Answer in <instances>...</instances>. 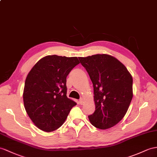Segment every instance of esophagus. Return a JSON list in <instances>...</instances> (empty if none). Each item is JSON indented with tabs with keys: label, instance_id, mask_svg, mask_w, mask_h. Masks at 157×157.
Masks as SVG:
<instances>
[{
	"label": "esophagus",
	"instance_id": "obj_1",
	"mask_svg": "<svg viewBox=\"0 0 157 157\" xmlns=\"http://www.w3.org/2000/svg\"><path fill=\"white\" fill-rule=\"evenodd\" d=\"M84 101H85V100H84V98H81V99H80V100H79V103L81 105H82L83 103H84Z\"/></svg>",
	"mask_w": 157,
	"mask_h": 157
}]
</instances>
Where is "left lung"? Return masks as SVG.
Wrapping results in <instances>:
<instances>
[{
	"mask_svg": "<svg viewBox=\"0 0 157 157\" xmlns=\"http://www.w3.org/2000/svg\"><path fill=\"white\" fill-rule=\"evenodd\" d=\"M93 82L95 110L90 123L100 129L113 127L123 119L132 98V77L123 63L105 54L79 57Z\"/></svg>",
	"mask_w": 157,
	"mask_h": 157,
	"instance_id": "left-lung-1",
	"label": "left lung"
}]
</instances>
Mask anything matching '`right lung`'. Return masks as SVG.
Returning a JSON list of instances; mask_svg holds the SVG:
<instances>
[{"instance_id": "1", "label": "right lung", "mask_w": 157, "mask_h": 157, "mask_svg": "<svg viewBox=\"0 0 157 157\" xmlns=\"http://www.w3.org/2000/svg\"><path fill=\"white\" fill-rule=\"evenodd\" d=\"M80 63L77 57L48 55L35 64L26 76L23 101L26 113L42 131L63 125L76 103L67 97V76Z\"/></svg>"}]
</instances>
